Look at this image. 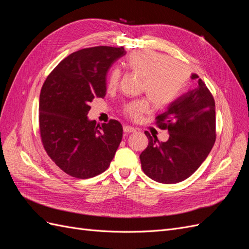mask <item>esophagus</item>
I'll return each mask as SVG.
<instances>
[{"instance_id":"esophagus-1","label":"esophagus","mask_w":249,"mask_h":249,"mask_svg":"<svg viewBox=\"0 0 249 249\" xmlns=\"http://www.w3.org/2000/svg\"><path fill=\"white\" fill-rule=\"evenodd\" d=\"M124 133H134V132H136V129L131 125H124Z\"/></svg>"}]
</instances>
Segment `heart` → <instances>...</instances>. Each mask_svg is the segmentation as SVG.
I'll return each mask as SVG.
<instances>
[{"mask_svg": "<svg viewBox=\"0 0 249 249\" xmlns=\"http://www.w3.org/2000/svg\"><path fill=\"white\" fill-rule=\"evenodd\" d=\"M123 65L127 71L141 78V90L157 108H163L176 100L189 79L185 65L154 51H135L125 58ZM118 81L119 72L113 70L107 87L116 88ZM148 110L149 104L144 100L132 102L124 107L126 114L133 118L140 117Z\"/></svg>", "mask_w": 249, "mask_h": 249, "instance_id": "b5f03b06", "label": "heart"}]
</instances>
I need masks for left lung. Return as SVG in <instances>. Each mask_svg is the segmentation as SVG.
I'll return each instance as SVG.
<instances>
[{
    "label": "left lung",
    "instance_id": "8db88e82",
    "mask_svg": "<svg viewBox=\"0 0 249 249\" xmlns=\"http://www.w3.org/2000/svg\"><path fill=\"white\" fill-rule=\"evenodd\" d=\"M197 85L171 102L157 123L169 138L160 142L145 132L148 145L140 155L142 170L158 183L177 184L197 170L207 159L215 139V102L206 84L191 73Z\"/></svg>",
    "mask_w": 249,
    "mask_h": 249
}]
</instances>
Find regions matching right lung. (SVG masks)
I'll return each mask as SVG.
<instances>
[{"label":"right lung","instance_id":"1","mask_svg":"<svg viewBox=\"0 0 249 249\" xmlns=\"http://www.w3.org/2000/svg\"><path fill=\"white\" fill-rule=\"evenodd\" d=\"M124 49L95 47L74 52L60 62L41 88L39 129L44 149L67 175L89 178L106 170L123 139L115 119L96 124L90 103L106 95L107 71Z\"/></svg>","mask_w":249,"mask_h":249}]
</instances>
